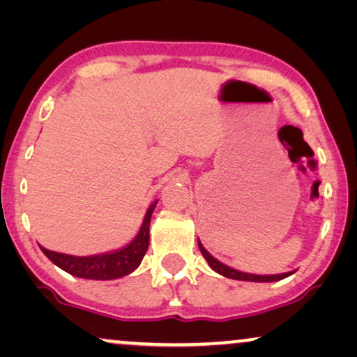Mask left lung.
<instances>
[{"instance_id": "left-lung-1", "label": "left lung", "mask_w": 357, "mask_h": 357, "mask_svg": "<svg viewBox=\"0 0 357 357\" xmlns=\"http://www.w3.org/2000/svg\"><path fill=\"white\" fill-rule=\"evenodd\" d=\"M198 247H199V252L203 253V257L206 258L208 265L213 268L214 271L219 273V275L226 276V278H231V280H238V281H252V282H273V281H280V280H284V278L291 276L294 271H289V273H282V275H250V273H242V271H237L234 270V268L224 265L219 260H216L211 253H209L206 248L202 245V242L198 241Z\"/></svg>"}]
</instances>
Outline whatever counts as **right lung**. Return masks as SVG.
I'll use <instances>...</instances> for the list:
<instances>
[{"label": "right lung", "mask_w": 357, "mask_h": 357, "mask_svg": "<svg viewBox=\"0 0 357 357\" xmlns=\"http://www.w3.org/2000/svg\"><path fill=\"white\" fill-rule=\"evenodd\" d=\"M155 204H158V199H155V202L148 208V211H146L143 224H141V229L139 232L136 234V237L128 243V245L119 248V250L99 253V255L91 257L66 255V253L47 250V248L43 247H40V250L45 253L48 260L55 263L58 268H61L63 271L70 273L73 276L97 281L116 280V278L126 276L139 266L146 250H148L151 214H153Z\"/></svg>", "instance_id": "right-lung-1"}]
</instances>
